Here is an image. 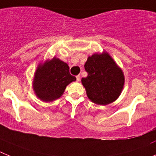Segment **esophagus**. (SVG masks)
<instances>
[{"label": "esophagus", "mask_w": 156, "mask_h": 156, "mask_svg": "<svg viewBox=\"0 0 156 156\" xmlns=\"http://www.w3.org/2000/svg\"><path fill=\"white\" fill-rule=\"evenodd\" d=\"M76 79H77V81H80V79H81V77H80V75H77Z\"/></svg>", "instance_id": "esophagus-1"}]
</instances>
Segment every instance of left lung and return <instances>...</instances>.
Masks as SVG:
<instances>
[{"instance_id":"obj_1","label":"left lung","mask_w":156,"mask_h":156,"mask_svg":"<svg viewBox=\"0 0 156 156\" xmlns=\"http://www.w3.org/2000/svg\"><path fill=\"white\" fill-rule=\"evenodd\" d=\"M85 69L88 76L81 78V83L92 102L105 106L120 96L124 85V75L108 53L88 57Z\"/></svg>"}]
</instances>
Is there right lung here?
Segmentation results:
<instances>
[{
    "label": "right lung",
    "instance_id": "1",
    "mask_svg": "<svg viewBox=\"0 0 156 156\" xmlns=\"http://www.w3.org/2000/svg\"><path fill=\"white\" fill-rule=\"evenodd\" d=\"M76 78L70 74L69 66L57 57L38 65L34 75L33 90L39 99L51 102L63 95L67 85Z\"/></svg>",
    "mask_w": 156,
    "mask_h": 156
}]
</instances>
